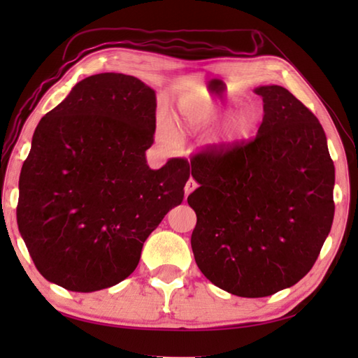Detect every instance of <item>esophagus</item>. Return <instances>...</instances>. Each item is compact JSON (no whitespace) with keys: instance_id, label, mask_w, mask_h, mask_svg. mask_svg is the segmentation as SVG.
Masks as SVG:
<instances>
[{"instance_id":"34e87169","label":"esophagus","mask_w":358,"mask_h":358,"mask_svg":"<svg viewBox=\"0 0 358 358\" xmlns=\"http://www.w3.org/2000/svg\"><path fill=\"white\" fill-rule=\"evenodd\" d=\"M196 188H197V182L194 180L192 178H189V180L187 182V185H185V196H188V194H191Z\"/></svg>"}]
</instances>
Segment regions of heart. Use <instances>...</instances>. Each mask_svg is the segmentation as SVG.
Here are the masks:
<instances>
[{
	"label": "heart",
	"instance_id": "b5f03b06",
	"mask_svg": "<svg viewBox=\"0 0 358 358\" xmlns=\"http://www.w3.org/2000/svg\"><path fill=\"white\" fill-rule=\"evenodd\" d=\"M234 106L233 100H224L220 95L210 91H201L182 107L178 113V127L182 133L197 134L210 128L220 121V117L229 112ZM257 127V113L251 107H237L227 115L221 125L220 142L236 143L254 133ZM161 142L171 143L173 133L167 122L158 125Z\"/></svg>",
	"mask_w": 358,
	"mask_h": 358
}]
</instances>
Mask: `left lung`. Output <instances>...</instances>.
I'll return each mask as SVG.
<instances>
[{"mask_svg": "<svg viewBox=\"0 0 358 358\" xmlns=\"http://www.w3.org/2000/svg\"><path fill=\"white\" fill-rule=\"evenodd\" d=\"M255 92L264 103L257 136L194 155L191 175L200 187L188 196L201 273L249 299L297 284L315 264L334 216V166L317 116L282 86Z\"/></svg>", "mask_w": 358, "mask_h": 358, "instance_id": "left-lung-1", "label": "left lung"}]
</instances>
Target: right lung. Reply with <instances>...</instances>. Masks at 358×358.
Instances as JSON below:
<instances>
[{"mask_svg":"<svg viewBox=\"0 0 358 358\" xmlns=\"http://www.w3.org/2000/svg\"><path fill=\"white\" fill-rule=\"evenodd\" d=\"M155 91L134 76L94 74L38 122L19 178L17 227L50 282L92 292L134 272L145 241L183 200L189 164L149 169Z\"/></svg>","mask_w":358,"mask_h":358,"instance_id":"add662e5","label":"right lung"}]
</instances>
